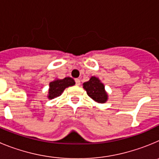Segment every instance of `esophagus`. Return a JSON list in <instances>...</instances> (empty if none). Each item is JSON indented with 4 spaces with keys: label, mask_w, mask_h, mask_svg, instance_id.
<instances>
[{
    "label": "esophagus",
    "mask_w": 159,
    "mask_h": 159,
    "mask_svg": "<svg viewBox=\"0 0 159 159\" xmlns=\"http://www.w3.org/2000/svg\"><path fill=\"white\" fill-rule=\"evenodd\" d=\"M75 84H76L77 86H80V79H75Z\"/></svg>",
    "instance_id": "obj_1"
}]
</instances>
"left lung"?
<instances>
[{"label": "left lung", "mask_w": 159, "mask_h": 159, "mask_svg": "<svg viewBox=\"0 0 159 159\" xmlns=\"http://www.w3.org/2000/svg\"><path fill=\"white\" fill-rule=\"evenodd\" d=\"M83 88L88 96L98 103H105L108 99V94L105 90L104 84L99 78L92 76L88 82L83 84Z\"/></svg>", "instance_id": "left-lung-1"}]
</instances>
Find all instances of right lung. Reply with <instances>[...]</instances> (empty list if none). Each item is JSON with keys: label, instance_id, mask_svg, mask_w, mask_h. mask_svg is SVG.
Listing matches in <instances>:
<instances>
[{"label": "right lung", "instance_id": "obj_1", "mask_svg": "<svg viewBox=\"0 0 159 159\" xmlns=\"http://www.w3.org/2000/svg\"><path fill=\"white\" fill-rule=\"evenodd\" d=\"M75 82L71 77H65L64 79H55L49 83V89L48 93V99H52L60 96L64 92V89L68 87L75 85Z\"/></svg>", "mask_w": 159, "mask_h": 159}]
</instances>
